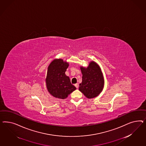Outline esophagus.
<instances>
[{"instance_id": "obj_1", "label": "esophagus", "mask_w": 146, "mask_h": 146, "mask_svg": "<svg viewBox=\"0 0 146 146\" xmlns=\"http://www.w3.org/2000/svg\"><path fill=\"white\" fill-rule=\"evenodd\" d=\"M74 86H75V87L76 88H78V84H74Z\"/></svg>"}]
</instances>
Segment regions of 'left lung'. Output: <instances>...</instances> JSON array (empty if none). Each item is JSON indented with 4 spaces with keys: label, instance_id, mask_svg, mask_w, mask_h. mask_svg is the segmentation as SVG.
<instances>
[{
    "label": "left lung",
    "instance_id": "8db88e82",
    "mask_svg": "<svg viewBox=\"0 0 146 146\" xmlns=\"http://www.w3.org/2000/svg\"><path fill=\"white\" fill-rule=\"evenodd\" d=\"M82 74V82L79 84V90L88 98L97 96L102 92L104 79L102 71L96 62H90L87 68L81 67Z\"/></svg>",
    "mask_w": 146,
    "mask_h": 146
}]
</instances>
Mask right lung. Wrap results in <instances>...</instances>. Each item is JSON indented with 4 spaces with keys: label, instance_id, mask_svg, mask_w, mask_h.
I'll list each match as a JSON object with an SVG mask.
<instances>
[{
    "label": "right lung",
    "instance_id": "1",
    "mask_svg": "<svg viewBox=\"0 0 146 146\" xmlns=\"http://www.w3.org/2000/svg\"><path fill=\"white\" fill-rule=\"evenodd\" d=\"M68 65L67 62L58 59H54L49 66L46 78V87L54 97L65 99L76 89L65 74Z\"/></svg>",
    "mask_w": 146,
    "mask_h": 146
}]
</instances>
